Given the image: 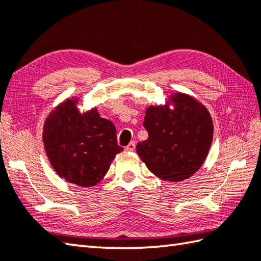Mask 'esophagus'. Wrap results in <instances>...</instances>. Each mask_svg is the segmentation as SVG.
<instances>
[{"label":"esophagus","mask_w":261,"mask_h":261,"mask_svg":"<svg viewBox=\"0 0 261 261\" xmlns=\"http://www.w3.org/2000/svg\"><path fill=\"white\" fill-rule=\"evenodd\" d=\"M135 149H136V142L135 141H131L129 145L125 147V150L126 151H134Z\"/></svg>","instance_id":"esophagus-1"}]
</instances>
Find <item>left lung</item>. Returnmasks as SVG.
I'll use <instances>...</instances> for the list:
<instances>
[{
    "instance_id": "obj_1",
    "label": "left lung",
    "mask_w": 261,
    "mask_h": 261,
    "mask_svg": "<svg viewBox=\"0 0 261 261\" xmlns=\"http://www.w3.org/2000/svg\"><path fill=\"white\" fill-rule=\"evenodd\" d=\"M175 109L149 107L143 126L148 139L137 145V153L159 178H190L206 158L213 139V122L206 108L182 93L170 97Z\"/></svg>"
}]
</instances>
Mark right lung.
Masks as SVG:
<instances>
[{
    "instance_id": "1",
    "label": "right lung",
    "mask_w": 261,
    "mask_h": 261,
    "mask_svg": "<svg viewBox=\"0 0 261 261\" xmlns=\"http://www.w3.org/2000/svg\"><path fill=\"white\" fill-rule=\"evenodd\" d=\"M77 98L65 101L53 111L43 125L45 150L57 174L82 187L95 185L108 173L118 145L116 130L110 120L93 109L81 114Z\"/></svg>"
}]
</instances>
